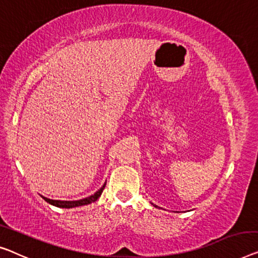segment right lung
I'll list each match as a JSON object with an SVG mask.
<instances>
[{
    "instance_id": "right-lung-1",
    "label": "right lung",
    "mask_w": 258,
    "mask_h": 258,
    "mask_svg": "<svg viewBox=\"0 0 258 258\" xmlns=\"http://www.w3.org/2000/svg\"><path fill=\"white\" fill-rule=\"evenodd\" d=\"M105 185H106V183H104V185H103L98 191H96L94 195H91L87 198L80 199V201H53V199H48L46 197H43V198L45 199V202H47L48 204H51V205H53V206L61 207V209H72V207L88 205V204H91V203L97 201V199L101 197V195H102L103 190H104Z\"/></svg>"
}]
</instances>
